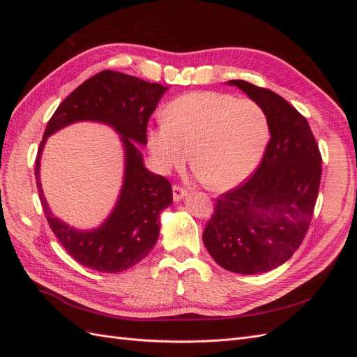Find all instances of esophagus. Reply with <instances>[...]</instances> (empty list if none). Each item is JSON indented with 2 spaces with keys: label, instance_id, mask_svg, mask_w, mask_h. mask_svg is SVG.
<instances>
[{
  "label": "esophagus",
  "instance_id": "1",
  "mask_svg": "<svg viewBox=\"0 0 357 357\" xmlns=\"http://www.w3.org/2000/svg\"><path fill=\"white\" fill-rule=\"evenodd\" d=\"M186 195H188V190L185 188H181V186L172 188V198H174L176 202H180Z\"/></svg>",
  "mask_w": 357,
  "mask_h": 357
}]
</instances>
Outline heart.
<instances>
[{"label":"heart","mask_w":357,"mask_h":357,"mask_svg":"<svg viewBox=\"0 0 357 357\" xmlns=\"http://www.w3.org/2000/svg\"><path fill=\"white\" fill-rule=\"evenodd\" d=\"M158 169L168 174L189 160L195 177L213 190L238 186L261 160L266 117L255 101L228 93L193 92L168 104L165 122L147 135Z\"/></svg>","instance_id":"obj_1"}]
</instances>
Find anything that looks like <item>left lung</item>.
Here are the masks:
<instances>
[{
    "label": "left lung",
    "instance_id": "8db88e82",
    "mask_svg": "<svg viewBox=\"0 0 357 357\" xmlns=\"http://www.w3.org/2000/svg\"><path fill=\"white\" fill-rule=\"evenodd\" d=\"M261 107L269 129L250 180L218 198L202 234L211 257L231 273H268L291 257L308 231L319 195L321 156L307 119L275 92L229 80Z\"/></svg>",
    "mask_w": 357,
    "mask_h": 357
}]
</instances>
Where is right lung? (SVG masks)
<instances>
[{
	"instance_id": "add662e5",
	"label": "right lung",
	"mask_w": 357,
	"mask_h": 357,
	"mask_svg": "<svg viewBox=\"0 0 357 357\" xmlns=\"http://www.w3.org/2000/svg\"><path fill=\"white\" fill-rule=\"evenodd\" d=\"M167 86L105 70L82 83L49 121L36 160V180L46 219L71 257L98 273H122L150 253L159 238L160 213L172 204L169 181L144 167L139 146L147 144V122ZM75 121L110 126L124 147V180L118 201L96 229L77 230L51 213L40 189L39 165L47 138Z\"/></svg>"
}]
</instances>
